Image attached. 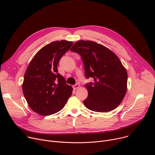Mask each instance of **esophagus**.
Listing matches in <instances>:
<instances>
[{
    "mask_svg": "<svg viewBox=\"0 0 155 155\" xmlns=\"http://www.w3.org/2000/svg\"><path fill=\"white\" fill-rule=\"evenodd\" d=\"M80 87V85L79 84H77L73 86V89H74V90H76V89Z\"/></svg>",
    "mask_w": 155,
    "mask_h": 155,
    "instance_id": "34e87169",
    "label": "esophagus"
}]
</instances>
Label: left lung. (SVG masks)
<instances>
[{
	"label": "left lung",
	"instance_id": "1",
	"mask_svg": "<svg viewBox=\"0 0 155 155\" xmlns=\"http://www.w3.org/2000/svg\"><path fill=\"white\" fill-rule=\"evenodd\" d=\"M70 51L81 56L86 78L94 80L85 85L88 97L83 101L85 106L100 112L115 109L124 98L127 83V71L117 56L91 41H78Z\"/></svg>",
	"mask_w": 155,
	"mask_h": 155
}]
</instances>
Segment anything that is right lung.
I'll use <instances>...</instances> for the list:
<instances>
[{"label":"right lung","instance_id":"1","mask_svg":"<svg viewBox=\"0 0 155 155\" xmlns=\"http://www.w3.org/2000/svg\"><path fill=\"white\" fill-rule=\"evenodd\" d=\"M73 44L66 40L48 44L38 51L28 65L22 92L30 108L40 115L58 112L71 95L73 88L58 73L57 66Z\"/></svg>","mask_w":155,"mask_h":155}]
</instances>
